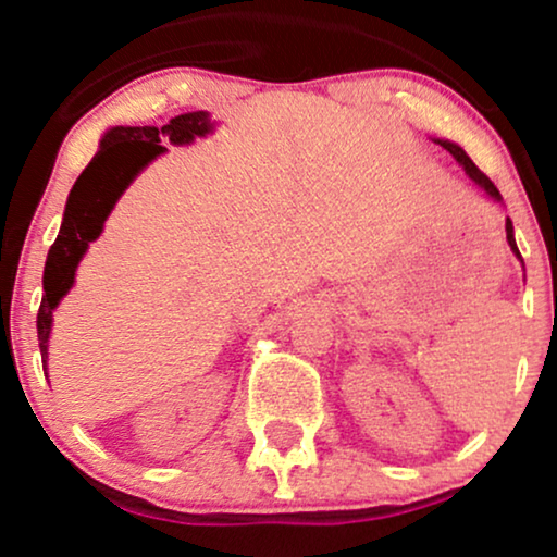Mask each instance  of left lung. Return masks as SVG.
Returning a JSON list of instances; mask_svg holds the SVG:
<instances>
[{
	"label": "left lung",
	"instance_id": "1",
	"mask_svg": "<svg viewBox=\"0 0 557 557\" xmlns=\"http://www.w3.org/2000/svg\"><path fill=\"white\" fill-rule=\"evenodd\" d=\"M438 145H441V147H446V150H448L450 154H454V158H456L458 162H461L466 173H469L471 181L476 183L481 190H486L488 196L494 198V201H502V196H499V190H496V185H494L492 181H488V175H484L476 165H473V160L469 158V154H466V152L461 150V147L454 145V143H448V139H438ZM507 242H509L511 251H515V255L520 257V249H517V242H515V226H511V221H509V219H507ZM520 259H522V257H520Z\"/></svg>",
	"mask_w": 557,
	"mask_h": 557
}]
</instances>
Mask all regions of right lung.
Masks as SVG:
<instances>
[{
    "instance_id": "right-lung-1",
    "label": "right lung",
    "mask_w": 557,
    "mask_h": 557,
    "mask_svg": "<svg viewBox=\"0 0 557 557\" xmlns=\"http://www.w3.org/2000/svg\"><path fill=\"white\" fill-rule=\"evenodd\" d=\"M206 132H211L209 114L190 111V114L170 119L165 127H114L103 135L99 152L73 183L61 232L48 251L46 274H42V302L37 310V341L46 359L53 310L71 290L81 257L88 249V242L101 234L103 221L114 209L116 198L147 162L165 152L162 145H188L196 137H203Z\"/></svg>"
}]
</instances>
